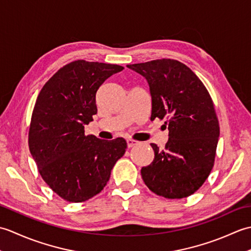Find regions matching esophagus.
I'll return each mask as SVG.
<instances>
[{"mask_svg": "<svg viewBox=\"0 0 251 251\" xmlns=\"http://www.w3.org/2000/svg\"><path fill=\"white\" fill-rule=\"evenodd\" d=\"M126 142H127V147H128V148L135 147V146L138 145V143H139V141H136V140H132V139H127Z\"/></svg>", "mask_w": 251, "mask_h": 251, "instance_id": "34e87169", "label": "esophagus"}]
</instances>
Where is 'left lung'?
<instances>
[{
	"label": "left lung",
	"mask_w": 251,
	"mask_h": 251,
	"mask_svg": "<svg viewBox=\"0 0 251 251\" xmlns=\"http://www.w3.org/2000/svg\"><path fill=\"white\" fill-rule=\"evenodd\" d=\"M127 68L148 82L151 121L167 119L168 125L165 149L151 143L154 159L141 168L143 181L166 199L193 194L211 172L220 135L209 94L191 69L177 60L158 59Z\"/></svg>",
	"instance_id": "obj_1"
}]
</instances>
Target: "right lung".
<instances>
[{"label": "right lung", "mask_w": 251, "mask_h": 251, "mask_svg": "<svg viewBox=\"0 0 251 251\" xmlns=\"http://www.w3.org/2000/svg\"><path fill=\"white\" fill-rule=\"evenodd\" d=\"M123 69L73 61L58 70L37 96L29 131L31 155L45 182L68 201H85L100 193L124 155L125 139L102 140L85 136L84 130L97 113V90Z\"/></svg>", "instance_id": "obj_1"}]
</instances>
